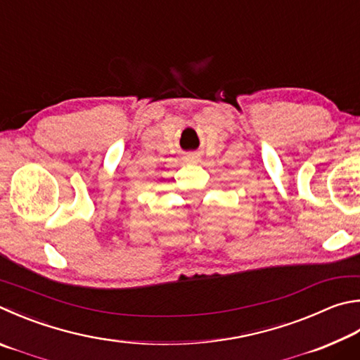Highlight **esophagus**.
<instances>
[{"instance_id": "34e87169", "label": "esophagus", "mask_w": 360, "mask_h": 360, "mask_svg": "<svg viewBox=\"0 0 360 360\" xmlns=\"http://www.w3.org/2000/svg\"><path fill=\"white\" fill-rule=\"evenodd\" d=\"M184 160H186V162H188V163H198V162L201 160V158H200V154L191 153V154H186Z\"/></svg>"}]
</instances>
